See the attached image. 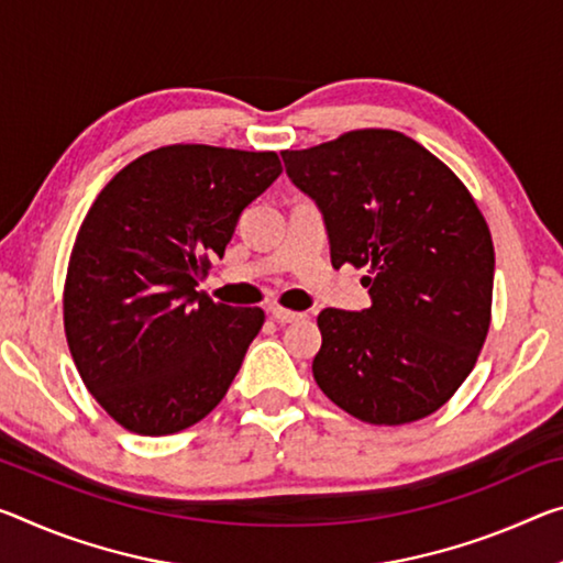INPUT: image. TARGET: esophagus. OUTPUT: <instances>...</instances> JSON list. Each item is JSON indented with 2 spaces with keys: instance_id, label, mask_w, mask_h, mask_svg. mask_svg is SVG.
<instances>
[{
  "instance_id": "34e87169",
  "label": "esophagus",
  "mask_w": 563,
  "mask_h": 563,
  "mask_svg": "<svg viewBox=\"0 0 563 563\" xmlns=\"http://www.w3.org/2000/svg\"><path fill=\"white\" fill-rule=\"evenodd\" d=\"M267 313L278 320V323H292V320L302 318L300 313H296V310H288V308H280V306H271V308H267Z\"/></svg>"
}]
</instances>
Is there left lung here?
<instances>
[{"instance_id":"obj_1","label":"left lung","mask_w":563,"mask_h":563,"mask_svg":"<svg viewBox=\"0 0 563 563\" xmlns=\"http://www.w3.org/2000/svg\"><path fill=\"white\" fill-rule=\"evenodd\" d=\"M283 163L323 212L333 267L371 273V308L320 310V390L373 426L431 416L474 371L490 325L494 243L476 200L396 130L285 150Z\"/></svg>"}]
</instances>
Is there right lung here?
Segmentation results:
<instances>
[{
	"mask_svg": "<svg viewBox=\"0 0 563 563\" xmlns=\"http://www.w3.org/2000/svg\"><path fill=\"white\" fill-rule=\"evenodd\" d=\"M280 173L275 153L167 145L132 159L97 195L62 306L79 376L122 428L177 433L225 398L265 313L195 288L240 212Z\"/></svg>",
	"mask_w": 563,
	"mask_h": 563,
	"instance_id": "right-lung-1",
	"label": "right lung"
}]
</instances>
